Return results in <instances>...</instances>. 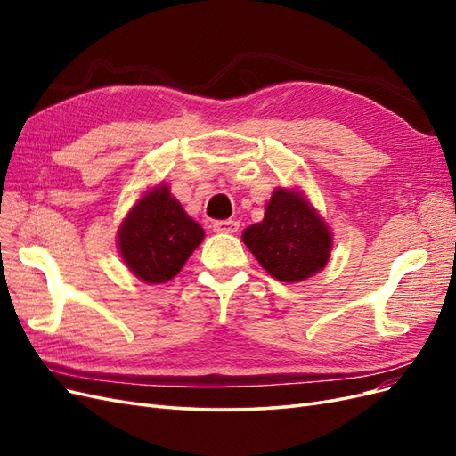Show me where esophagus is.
I'll return each mask as SVG.
<instances>
[{"instance_id":"1","label":"esophagus","mask_w":456,"mask_h":456,"mask_svg":"<svg viewBox=\"0 0 456 456\" xmlns=\"http://www.w3.org/2000/svg\"><path fill=\"white\" fill-rule=\"evenodd\" d=\"M213 230L218 233H236L240 230L238 220H216L213 223Z\"/></svg>"}]
</instances>
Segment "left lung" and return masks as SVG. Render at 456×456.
Returning <instances> with one entry per match:
<instances>
[{
	"mask_svg": "<svg viewBox=\"0 0 456 456\" xmlns=\"http://www.w3.org/2000/svg\"><path fill=\"white\" fill-rule=\"evenodd\" d=\"M243 243L272 278L305 281L325 268L333 233L300 190L275 188L262 223L243 230Z\"/></svg>",
	"mask_w": 456,
	"mask_h": 456,
	"instance_id": "obj_1",
	"label": "left lung"
}]
</instances>
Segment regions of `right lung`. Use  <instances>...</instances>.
Returning <instances> with one entry per match:
<instances>
[{"label": "right lung", "mask_w": 456, "mask_h": 456, "mask_svg": "<svg viewBox=\"0 0 456 456\" xmlns=\"http://www.w3.org/2000/svg\"><path fill=\"white\" fill-rule=\"evenodd\" d=\"M205 232L190 218L167 184H159L134 203L118 232L119 255L144 283L173 280L203 241Z\"/></svg>", "instance_id": "add662e5"}]
</instances>
